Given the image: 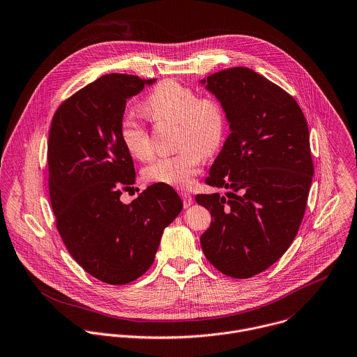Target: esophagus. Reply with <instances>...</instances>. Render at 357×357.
Listing matches in <instances>:
<instances>
[{"mask_svg": "<svg viewBox=\"0 0 357 357\" xmlns=\"http://www.w3.org/2000/svg\"><path fill=\"white\" fill-rule=\"evenodd\" d=\"M181 198H183V202H184V206H185V208H188V206L192 205V197H191V194L183 191V192H181Z\"/></svg>", "mask_w": 357, "mask_h": 357, "instance_id": "obj_1", "label": "esophagus"}]
</instances>
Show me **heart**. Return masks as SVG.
<instances>
[{
  "label": "heart",
  "instance_id": "1",
  "mask_svg": "<svg viewBox=\"0 0 357 357\" xmlns=\"http://www.w3.org/2000/svg\"><path fill=\"white\" fill-rule=\"evenodd\" d=\"M144 112L152 120L177 123L176 153L153 160L144 176L153 183L187 187L199 170L205 155L215 153L223 144L227 119L222 104L177 80L160 82L144 102ZM120 139L128 153L138 160L152 156L149 132L134 116L120 120Z\"/></svg>",
  "mask_w": 357,
  "mask_h": 357
}]
</instances>
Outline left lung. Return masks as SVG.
Instances as JSON below:
<instances>
[{"mask_svg": "<svg viewBox=\"0 0 357 357\" xmlns=\"http://www.w3.org/2000/svg\"><path fill=\"white\" fill-rule=\"evenodd\" d=\"M199 83L222 104L231 131L206 178L226 195L195 197L213 218L201 246L219 271L249 278L275 263L298 234L314 173L307 123L287 91L249 68Z\"/></svg>", "mask_w": 357, "mask_h": 357, "instance_id": "left-lung-1", "label": "left lung"}]
</instances>
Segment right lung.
<instances>
[{"mask_svg":"<svg viewBox=\"0 0 357 357\" xmlns=\"http://www.w3.org/2000/svg\"><path fill=\"white\" fill-rule=\"evenodd\" d=\"M155 82L102 76L62 102L50 128L48 184L56 229L72 257L112 285L131 282L152 266L163 230L183 209L178 194L162 183L128 205L120 201L135 181L120 120L127 100Z\"/></svg>","mask_w":357,"mask_h":357,"instance_id":"right-lung-1","label":"right lung"}]
</instances>
